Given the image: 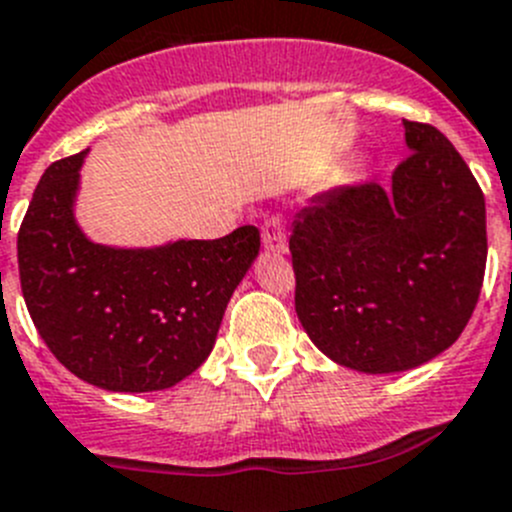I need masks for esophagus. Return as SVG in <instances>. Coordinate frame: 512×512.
<instances>
[{
  "label": "esophagus",
  "instance_id": "1",
  "mask_svg": "<svg viewBox=\"0 0 512 512\" xmlns=\"http://www.w3.org/2000/svg\"><path fill=\"white\" fill-rule=\"evenodd\" d=\"M261 238H264V246L269 251L284 253L289 246V231H287V220L281 215H271V218L264 220L261 225Z\"/></svg>",
  "mask_w": 512,
  "mask_h": 512
}]
</instances>
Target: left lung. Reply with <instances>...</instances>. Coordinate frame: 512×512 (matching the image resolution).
Wrapping results in <instances>:
<instances>
[{
    "instance_id": "obj_1",
    "label": "left lung",
    "mask_w": 512,
    "mask_h": 512,
    "mask_svg": "<svg viewBox=\"0 0 512 512\" xmlns=\"http://www.w3.org/2000/svg\"><path fill=\"white\" fill-rule=\"evenodd\" d=\"M411 154L391 190L322 192L294 220V307L335 363L398 373L452 345L480 299L485 195L437 126L403 119Z\"/></svg>"
}]
</instances>
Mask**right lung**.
Instances as JSON below:
<instances>
[{"mask_svg": "<svg viewBox=\"0 0 512 512\" xmlns=\"http://www.w3.org/2000/svg\"><path fill=\"white\" fill-rule=\"evenodd\" d=\"M86 152L53 162L17 233L27 312L50 353L106 391H162L203 365L259 256L256 225L215 241L109 248L73 218Z\"/></svg>", "mask_w": 512, "mask_h": 512, "instance_id": "1", "label": "right lung"}]
</instances>
